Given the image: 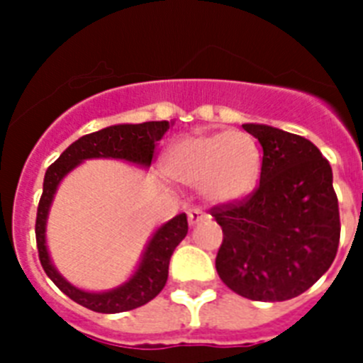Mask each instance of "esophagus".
<instances>
[{
    "instance_id": "obj_1",
    "label": "esophagus",
    "mask_w": 363,
    "mask_h": 363,
    "mask_svg": "<svg viewBox=\"0 0 363 363\" xmlns=\"http://www.w3.org/2000/svg\"><path fill=\"white\" fill-rule=\"evenodd\" d=\"M206 218H208V216H206L201 208H197V206H194V208L188 210V221H190V225L201 223V221H205Z\"/></svg>"
}]
</instances>
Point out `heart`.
Wrapping results in <instances>:
<instances>
[{
	"label": "heart",
	"mask_w": 363,
	"mask_h": 363,
	"mask_svg": "<svg viewBox=\"0 0 363 363\" xmlns=\"http://www.w3.org/2000/svg\"><path fill=\"white\" fill-rule=\"evenodd\" d=\"M166 173L184 186H199L212 203H230L251 194L262 172L257 140L243 130L182 136L167 149Z\"/></svg>",
	"instance_id": "heart-1"
}]
</instances>
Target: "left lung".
<instances>
[{
    "label": "left lung",
    "instance_id": "1",
    "mask_svg": "<svg viewBox=\"0 0 363 363\" xmlns=\"http://www.w3.org/2000/svg\"><path fill=\"white\" fill-rule=\"evenodd\" d=\"M242 127L262 145L260 184L210 208L223 230L216 269L245 299H294L336 258L342 227L332 167L303 136L269 125Z\"/></svg>",
    "mask_w": 363,
    "mask_h": 363
}]
</instances>
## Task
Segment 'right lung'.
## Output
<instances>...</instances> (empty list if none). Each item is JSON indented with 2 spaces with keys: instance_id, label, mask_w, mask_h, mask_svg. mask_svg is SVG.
<instances>
[{
  "instance_id": "add662e5",
  "label": "right lung",
  "mask_w": 363,
  "mask_h": 363,
  "mask_svg": "<svg viewBox=\"0 0 363 363\" xmlns=\"http://www.w3.org/2000/svg\"><path fill=\"white\" fill-rule=\"evenodd\" d=\"M167 129H169L167 121L112 125L92 135L81 136L45 172L44 190L38 203L35 225L38 258H40L45 275L53 280L55 286L84 308L99 313H118L135 310L155 299L166 286L169 258L177 245L186 236L188 219L186 214H179L158 228L151 242L147 243V249L136 273L123 286L111 291H103V294H90V291L79 290L69 284L68 280H64L51 264L48 249H45V219H48L57 186L66 173L72 172L73 167L86 158H123L129 162L149 166L155 157V145Z\"/></svg>"
}]
</instances>
